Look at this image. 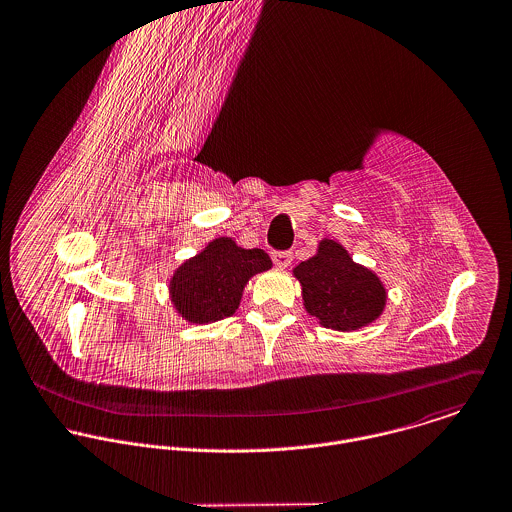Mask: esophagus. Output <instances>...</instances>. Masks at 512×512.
Segmentation results:
<instances>
[{
  "label": "esophagus",
  "mask_w": 512,
  "mask_h": 512,
  "mask_svg": "<svg viewBox=\"0 0 512 512\" xmlns=\"http://www.w3.org/2000/svg\"><path fill=\"white\" fill-rule=\"evenodd\" d=\"M273 263L281 269H286L292 263V253L290 251H273Z\"/></svg>",
  "instance_id": "obj_1"
}]
</instances>
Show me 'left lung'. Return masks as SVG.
Listing matches in <instances>:
<instances>
[{
	"instance_id": "1",
	"label": "left lung",
	"mask_w": 512,
	"mask_h": 512,
	"mask_svg": "<svg viewBox=\"0 0 512 512\" xmlns=\"http://www.w3.org/2000/svg\"><path fill=\"white\" fill-rule=\"evenodd\" d=\"M302 286L304 308L324 328L353 332L375 322L387 304V290L367 267L355 263L334 239H322L318 251L294 271Z\"/></svg>"
}]
</instances>
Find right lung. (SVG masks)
<instances>
[{"instance_id":"right-lung-1","label":"right lung","mask_w":512,"mask_h":512,"mask_svg":"<svg viewBox=\"0 0 512 512\" xmlns=\"http://www.w3.org/2000/svg\"><path fill=\"white\" fill-rule=\"evenodd\" d=\"M271 267L263 249H243L231 237H218L174 271V310L190 324L224 320L235 314L249 279Z\"/></svg>"}]
</instances>
